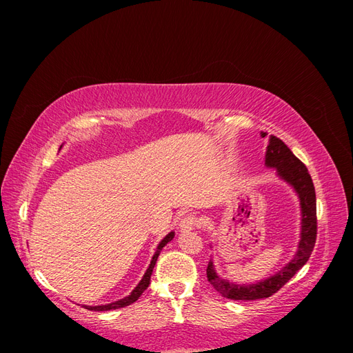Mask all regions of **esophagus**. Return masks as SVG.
Segmentation results:
<instances>
[{
    "instance_id": "34e87169",
    "label": "esophagus",
    "mask_w": 353,
    "mask_h": 353,
    "mask_svg": "<svg viewBox=\"0 0 353 353\" xmlns=\"http://www.w3.org/2000/svg\"><path fill=\"white\" fill-rule=\"evenodd\" d=\"M197 227V218L194 215H187L179 221L178 228L179 231H191Z\"/></svg>"
}]
</instances>
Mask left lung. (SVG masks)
I'll return each mask as SVG.
<instances>
[{
	"label": "left lung",
	"instance_id": "left-lung-1",
	"mask_svg": "<svg viewBox=\"0 0 353 353\" xmlns=\"http://www.w3.org/2000/svg\"><path fill=\"white\" fill-rule=\"evenodd\" d=\"M265 168L275 169L276 178L284 181L290 187L301 206V234L296 253L290 262L281 270L254 283H234L223 279L216 272L213 259L208 265V280L213 288L222 296L232 301H256L276 293L280 288L302 268L311 256L316 239V197L312 178L306 166L299 160L280 138L270 135L268 145L265 152ZM213 249V245L210 244Z\"/></svg>",
	"mask_w": 353,
	"mask_h": 353
}]
</instances>
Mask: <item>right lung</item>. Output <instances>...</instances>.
<instances>
[{
	"instance_id": "add662e5",
	"label": "right lung",
	"mask_w": 353,
	"mask_h": 353,
	"mask_svg": "<svg viewBox=\"0 0 353 353\" xmlns=\"http://www.w3.org/2000/svg\"><path fill=\"white\" fill-rule=\"evenodd\" d=\"M61 147H63V144L60 145V148H61ZM60 148H59V152H60ZM174 237H175V232L170 231V232L166 234V236H165L162 240H160V243L157 244V248H156V252H154V254H153V258H152V261H150V265H148L147 271H145L144 275H143V279L140 280V283H138V284L135 285V288H134V290H132L130 294L122 297V299H119V301L112 302V303L97 305V306L83 305V307L90 309V311H112V309L125 307V306H128V305H131V303L137 302L138 297H140V296L144 293V290L148 287V284H150V276H152V274H153V268H154V265H156V261H157V258H159L160 252H162V249L165 248V245H166L169 241L174 240Z\"/></svg>"
}]
</instances>
